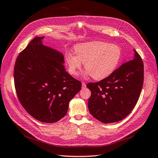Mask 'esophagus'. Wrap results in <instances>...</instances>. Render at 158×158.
<instances>
[{"instance_id": "1", "label": "esophagus", "mask_w": 158, "mask_h": 158, "mask_svg": "<svg viewBox=\"0 0 158 158\" xmlns=\"http://www.w3.org/2000/svg\"><path fill=\"white\" fill-rule=\"evenodd\" d=\"M86 87V84H85V82H82V88H85Z\"/></svg>"}]
</instances>
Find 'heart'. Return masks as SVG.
<instances>
[{"label": "heart", "mask_w": 158, "mask_h": 158, "mask_svg": "<svg viewBox=\"0 0 158 158\" xmlns=\"http://www.w3.org/2000/svg\"><path fill=\"white\" fill-rule=\"evenodd\" d=\"M75 53L67 52L65 61L69 73L78 74L84 63L86 74L95 80H102L110 75L118 66L122 57L120 48L116 44L93 41L77 44Z\"/></svg>", "instance_id": "heart-1"}]
</instances>
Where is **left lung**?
<instances>
[{"mask_svg": "<svg viewBox=\"0 0 158 158\" xmlns=\"http://www.w3.org/2000/svg\"><path fill=\"white\" fill-rule=\"evenodd\" d=\"M134 52L132 60L124 63L108 77L87 85L91 91L88 101L90 113L102 123L123 120L138 101L143 83V64L135 49Z\"/></svg>", "mask_w": 158, "mask_h": 158, "instance_id": "8db88e82", "label": "left lung"}]
</instances>
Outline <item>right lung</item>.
<instances>
[{
	"label": "right lung",
	"instance_id": "right-lung-1",
	"mask_svg": "<svg viewBox=\"0 0 158 158\" xmlns=\"http://www.w3.org/2000/svg\"><path fill=\"white\" fill-rule=\"evenodd\" d=\"M35 37L16 60V92L24 109L40 122L53 123L67 112L69 103L81 89V82L65 71L64 57Z\"/></svg>",
	"mask_w": 158,
	"mask_h": 158
}]
</instances>
